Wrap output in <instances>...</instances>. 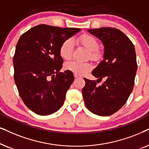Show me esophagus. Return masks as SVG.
I'll return each mask as SVG.
<instances>
[{"mask_svg": "<svg viewBox=\"0 0 149 149\" xmlns=\"http://www.w3.org/2000/svg\"><path fill=\"white\" fill-rule=\"evenodd\" d=\"M74 77H75V78H80V76H79L78 75H76V74H74Z\"/></svg>", "mask_w": 149, "mask_h": 149, "instance_id": "obj_1", "label": "esophagus"}]
</instances>
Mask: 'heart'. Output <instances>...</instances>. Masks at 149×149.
<instances>
[{"label": "heart", "mask_w": 149, "mask_h": 149, "mask_svg": "<svg viewBox=\"0 0 149 149\" xmlns=\"http://www.w3.org/2000/svg\"><path fill=\"white\" fill-rule=\"evenodd\" d=\"M79 41L87 50L89 52L88 56L92 59H98L101 56L100 52L98 51L100 45L97 40L94 37L89 35H82L79 38ZM73 40L68 39L65 40L59 48L60 56L65 60L71 58L73 49ZM92 68V65L90 63H80L78 61H71L65 65L66 70L74 73V74L82 76L88 72Z\"/></svg>", "instance_id": "b5f03b06"}]
</instances>
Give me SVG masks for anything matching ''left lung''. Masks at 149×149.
<instances>
[{
    "label": "left lung",
    "mask_w": 149,
    "mask_h": 149,
    "mask_svg": "<svg viewBox=\"0 0 149 149\" xmlns=\"http://www.w3.org/2000/svg\"><path fill=\"white\" fill-rule=\"evenodd\" d=\"M88 32L100 39L104 46V59L92 74L98 78L97 82L103 78L105 82L97 86L95 80L84 78L83 98L85 106L93 114L110 116L124 106L134 88L138 68L135 47L118 29L104 27Z\"/></svg>",
    "instance_id": "8db88e82"
}]
</instances>
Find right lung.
Listing matches in <instances>:
<instances>
[{"label": "right lung", "instance_id": "add662e5", "mask_svg": "<svg viewBox=\"0 0 149 149\" xmlns=\"http://www.w3.org/2000/svg\"><path fill=\"white\" fill-rule=\"evenodd\" d=\"M81 31L40 24L22 35L14 56V80L24 104L35 114L56 112L64 104L74 80L72 72H60L63 59L62 43Z\"/></svg>", "mask_w": 149, "mask_h": 149}]
</instances>
